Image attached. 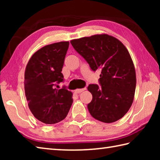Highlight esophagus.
Returning a JSON list of instances; mask_svg holds the SVG:
<instances>
[{"label":"esophagus","mask_w":160,"mask_h":160,"mask_svg":"<svg viewBox=\"0 0 160 160\" xmlns=\"http://www.w3.org/2000/svg\"><path fill=\"white\" fill-rule=\"evenodd\" d=\"M86 90V88H82V89H77V90H75V93H77V94H78V93H80V92H83V91H85Z\"/></svg>","instance_id":"34e87169"}]
</instances>
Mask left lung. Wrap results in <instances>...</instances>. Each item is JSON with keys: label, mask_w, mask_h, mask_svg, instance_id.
Segmentation results:
<instances>
[{"label": "left lung", "mask_w": 160, "mask_h": 160, "mask_svg": "<svg viewBox=\"0 0 160 160\" xmlns=\"http://www.w3.org/2000/svg\"><path fill=\"white\" fill-rule=\"evenodd\" d=\"M70 43L95 71L101 68L99 83L88 90L92 100L88 108L91 116L104 123H113L128 112L132 104L136 75L131 55L123 43L107 34L72 39Z\"/></svg>", "instance_id": "left-lung-1"}]
</instances>
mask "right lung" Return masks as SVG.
I'll return each mask as SVG.
<instances>
[{
    "mask_svg": "<svg viewBox=\"0 0 160 160\" xmlns=\"http://www.w3.org/2000/svg\"><path fill=\"white\" fill-rule=\"evenodd\" d=\"M68 47L69 42L45 46L27 64L24 85L28 107L34 117L46 124L63 120L72 105V93L57 85L63 80L61 71Z\"/></svg>",
    "mask_w": 160,
    "mask_h": 160,
    "instance_id": "right-lung-1",
    "label": "right lung"
}]
</instances>
